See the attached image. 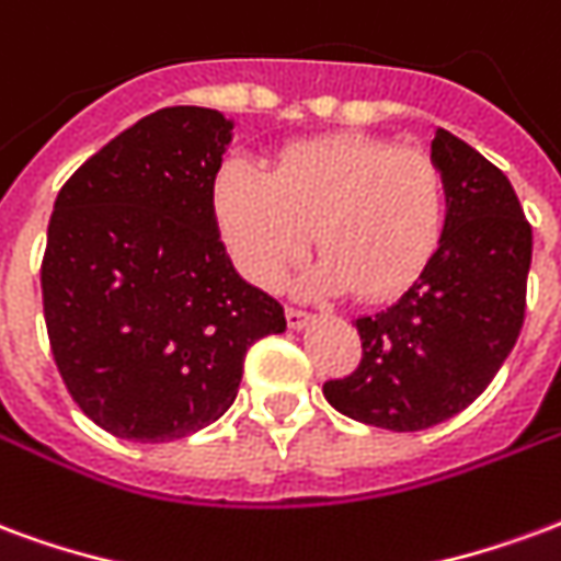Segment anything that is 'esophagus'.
Here are the masks:
<instances>
[{
    "label": "esophagus",
    "mask_w": 561,
    "mask_h": 561,
    "mask_svg": "<svg viewBox=\"0 0 561 561\" xmlns=\"http://www.w3.org/2000/svg\"><path fill=\"white\" fill-rule=\"evenodd\" d=\"M313 320V317H310L308 310H298V308H286V325H289V329H296V331H301L305 329V325H308V322Z\"/></svg>",
    "instance_id": "obj_1"
}]
</instances>
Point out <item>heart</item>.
<instances>
[{
  "label": "heart",
  "mask_w": 561,
  "mask_h": 561,
  "mask_svg": "<svg viewBox=\"0 0 561 561\" xmlns=\"http://www.w3.org/2000/svg\"><path fill=\"white\" fill-rule=\"evenodd\" d=\"M211 208L232 263L275 289L308 251L322 256L301 277L308 293L353 289L362 301L407 293L445 232V179L427 151L367 134L286 146L268 170L227 161Z\"/></svg>",
  "instance_id": "heart-1"
}]
</instances>
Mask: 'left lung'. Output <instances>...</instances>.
<instances>
[{
	"mask_svg": "<svg viewBox=\"0 0 561 561\" xmlns=\"http://www.w3.org/2000/svg\"><path fill=\"white\" fill-rule=\"evenodd\" d=\"M431 158L445 179V232L424 275L358 317L362 362L322 394L350 419L410 433L466 410L520 337L533 227L508 175L448 130Z\"/></svg>",
	"mask_w": 561,
	"mask_h": 561,
	"instance_id": "left-lung-1",
	"label": "left lung"
}]
</instances>
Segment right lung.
<instances>
[{"label": "right lung", "instance_id": "right-lung-1", "mask_svg": "<svg viewBox=\"0 0 561 561\" xmlns=\"http://www.w3.org/2000/svg\"><path fill=\"white\" fill-rule=\"evenodd\" d=\"M232 122L167 107L122 130L56 196L41 263L50 350L77 407L130 443L203 431L284 308L232 268L211 208Z\"/></svg>", "mask_w": 561, "mask_h": 561}]
</instances>
